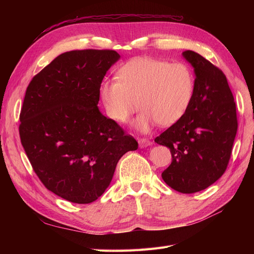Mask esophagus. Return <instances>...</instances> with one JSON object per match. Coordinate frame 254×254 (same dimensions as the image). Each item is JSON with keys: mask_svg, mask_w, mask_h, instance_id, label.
Returning <instances> with one entry per match:
<instances>
[{"mask_svg": "<svg viewBox=\"0 0 254 254\" xmlns=\"http://www.w3.org/2000/svg\"><path fill=\"white\" fill-rule=\"evenodd\" d=\"M137 142H139V146L141 148L147 147V146L151 145V142L148 139H144V137H139V139H137Z\"/></svg>", "mask_w": 254, "mask_h": 254, "instance_id": "esophagus-1", "label": "esophagus"}]
</instances>
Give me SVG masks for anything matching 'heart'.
<instances>
[{
  "mask_svg": "<svg viewBox=\"0 0 254 254\" xmlns=\"http://www.w3.org/2000/svg\"><path fill=\"white\" fill-rule=\"evenodd\" d=\"M115 78L99 84L106 113L124 124L139 106L142 110L134 126L141 132H148L157 123L162 127L176 124L188 112L195 94L193 70L184 63L135 57L119 68Z\"/></svg>",
  "mask_w": 254,
  "mask_h": 254,
  "instance_id": "1",
  "label": "heart"
}]
</instances>
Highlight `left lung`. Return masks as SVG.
<instances>
[{
  "mask_svg": "<svg viewBox=\"0 0 254 254\" xmlns=\"http://www.w3.org/2000/svg\"><path fill=\"white\" fill-rule=\"evenodd\" d=\"M183 57L194 67L195 94L184 117L155 142L170 148L172 163L162 179L177 191L209 188L227 170L237 131L234 97L220 68L193 51Z\"/></svg>",
  "mask_w": 254,
  "mask_h": 254,
  "instance_id": "8db88e82",
  "label": "left lung"
}]
</instances>
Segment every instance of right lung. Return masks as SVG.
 <instances>
[{
	"label": "right lung",
	"instance_id": "1",
	"mask_svg": "<svg viewBox=\"0 0 254 254\" xmlns=\"http://www.w3.org/2000/svg\"><path fill=\"white\" fill-rule=\"evenodd\" d=\"M112 50L61 54L34 76L20 113V139L43 186L73 203L109 187L119 160L137 142L98 110L99 84L120 59Z\"/></svg>",
	"mask_w": 254,
	"mask_h": 254
}]
</instances>
